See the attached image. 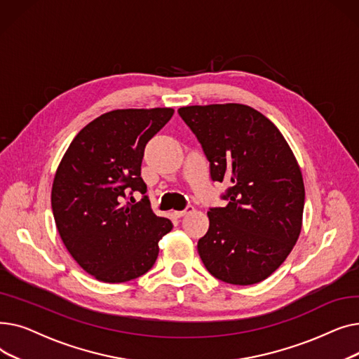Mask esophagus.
I'll return each instance as SVG.
<instances>
[{"label": "esophagus", "instance_id": "1", "mask_svg": "<svg viewBox=\"0 0 359 359\" xmlns=\"http://www.w3.org/2000/svg\"><path fill=\"white\" fill-rule=\"evenodd\" d=\"M195 208L192 205H187L184 210H182V211H175V215L176 217H183V215H186V214H189V212H192Z\"/></svg>", "mask_w": 359, "mask_h": 359}]
</instances>
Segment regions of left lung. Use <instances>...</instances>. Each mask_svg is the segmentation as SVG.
<instances>
[{"mask_svg":"<svg viewBox=\"0 0 359 359\" xmlns=\"http://www.w3.org/2000/svg\"><path fill=\"white\" fill-rule=\"evenodd\" d=\"M180 118L198 138L214 182H227L198 241L205 268L233 285L272 275L298 240L304 211L299 165L279 129L250 106H186Z\"/></svg>","mask_w":359,"mask_h":359,"instance_id":"obj_1","label":"left lung"}]
</instances>
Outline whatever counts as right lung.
Returning <instances> with one entry per match:
<instances>
[{"mask_svg":"<svg viewBox=\"0 0 359 359\" xmlns=\"http://www.w3.org/2000/svg\"><path fill=\"white\" fill-rule=\"evenodd\" d=\"M170 107L119 109L84 126L69 144L52 184V212L69 255L102 282L148 272L160 238L173 229L157 217L141 177L147 142L173 116ZM140 191L135 203L131 196Z\"/></svg>","mask_w":359,"mask_h":359,"instance_id":"add662e5","label":"right lung"}]
</instances>
